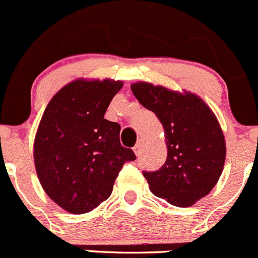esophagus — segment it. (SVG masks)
<instances>
[{
	"label": "esophagus",
	"mask_w": 258,
	"mask_h": 258,
	"mask_svg": "<svg viewBox=\"0 0 258 258\" xmlns=\"http://www.w3.org/2000/svg\"><path fill=\"white\" fill-rule=\"evenodd\" d=\"M142 146H143V141L140 140L137 142V145L135 146V148H134V151H135V153H136V156H140V154H141V152H142Z\"/></svg>",
	"instance_id": "esophagus-1"
}]
</instances>
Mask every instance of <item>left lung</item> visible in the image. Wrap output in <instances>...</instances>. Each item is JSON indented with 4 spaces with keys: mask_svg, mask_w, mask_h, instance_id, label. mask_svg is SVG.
<instances>
[{
    "mask_svg": "<svg viewBox=\"0 0 258 258\" xmlns=\"http://www.w3.org/2000/svg\"><path fill=\"white\" fill-rule=\"evenodd\" d=\"M131 90L164 128L165 163L156 172H143L151 191L174 207H191L210 193L224 169L226 145L215 113L189 91L146 81L132 84Z\"/></svg>",
    "mask_w": 258,
    "mask_h": 258,
    "instance_id": "1",
    "label": "left lung"
}]
</instances>
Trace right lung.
I'll use <instances>...</instances> for the list:
<instances>
[{
    "instance_id": "add662e5",
    "label": "right lung",
    "mask_w": 258,
    "mask_h": 258,
    "mask_svg": "<svg viewBox=\"0 0 258 258\" xmlns=\"http://www.w3.org/2000/svg\"><path fill=\"white\" fill-rule=\"evenodd\" d=\"M120 80L78 79L63 86L45 107L34 138L40 185L65 211L85 214L112 193L134 151L122 147L121 127L104 118Z\"/></svg>"
}]
</instances>
